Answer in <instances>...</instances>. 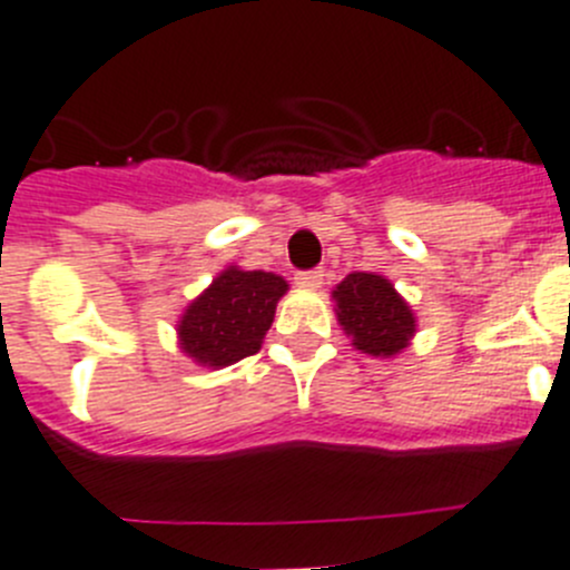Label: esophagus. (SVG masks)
I'll use <instances>...</instances> for the list:
<instances>
[{
	"label": "esophagus",
	"instance_id": "esophagus-1",
	"mask_svg": "<svg viewBox=\"0 0 570 570\" xmlns=\"http://www.w3.org/2000/svg\"><path fill=\"white\" fill-rule=\"evenodd\" d=\"M297 286L301 289H320L323 286V269H308V273H297Z\"/></svg>",
	"mask_w": 570,
	"mask_h": 570
}]
</instances>
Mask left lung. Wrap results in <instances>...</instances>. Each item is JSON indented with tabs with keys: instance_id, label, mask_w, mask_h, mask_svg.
<instances>
[{
	"instance_id": "8db88e82",
	"label": "left lung",
	"mask_w": 570,
	"mask_h": 570,
	"mask_svg": "<svg viewBox=\"0 0 570 570\" xmlns=\"http://www.w3.org/2000/svg\"><path fill=\"white\" fill-rule=\"evenodd\" d=\"M336 323L356 351L392 358L412 345L417 317L386 275L351 273L331 289Z\"/></svg>"
}]
</instances>
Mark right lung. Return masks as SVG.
<instances>
[{"label":"right lung","instance_id":"obj_1","mask_svg":"<svg viewBox=\"0 0 570 570\" xmlns=\"http://www.w3.org/2000/svg\"><path fill=\"white\" fill-rule=\"evenodd\" d=\"M289 284L264 269L228 264L178 317V347L200 367H228L262 351Z\"/></svg>","mask_w":570,"mask_h":570}]
</instances>
